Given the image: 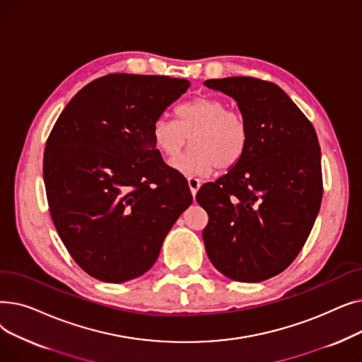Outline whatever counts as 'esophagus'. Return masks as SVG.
<instances>
[{
	"mask_svg": "<svg viewBox=\"0 0 362 362\" xmlns=\"http://www.w3.org/2000/svg\"><path fill=\"white\" fill-rule=\"evenodd\" d=\"M187 185H189V189H191V194H192V197H195V195H197V192H198V189L201 187V182H199V179L189 177V179H187Z\"/></svg>",
	"mask_w": 362,
	"mask_h": 362,
	"instance_id": "obj_1",
	"label": "esophagus"
}]
</instances>
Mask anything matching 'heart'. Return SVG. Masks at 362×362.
<instances>
[{
  "label": "heart",
  "mask_w": 362,
  "mask_h": 362,
  "mask_svg": "<svg viewBox=\"0 0 362 362\" xmlns=\"http://www.w3.org/2000/svg\"><path fill=\"white\" fill-rule=\"evenodd\" d=\"M177 122L160 117L152 124L156 148L167 158H175L192 136V149L171 165L189 177H204L214 168L229 170L248 146V126L242 114L227 108L213 97H197L176 108Z\"/></svg>",
  "instance_id": "b5f03b06"
}]
</instances>
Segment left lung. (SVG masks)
<instances>
[{
	"instance_id": "1",
	"label": "left lung",
	"mask_w": 362,
	"mask_h": 362,
	"mask_svg": "<svg viewBox=\"0 0 362 362\" xmlns=\"http://www.w3.org/2000/svg\"><path fill=\"white\" fill-rule=\"evenodd\" d=\"M232 97L248 126L242 158L197 195L206 211L208 258L236 281L257 283L284 269L305 245L322 198L317 133L289 95L255 78L210 79Z\"/></svg>"
}]
</instances>
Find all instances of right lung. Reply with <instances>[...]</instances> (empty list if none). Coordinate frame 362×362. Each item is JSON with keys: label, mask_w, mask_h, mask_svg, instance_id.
Masks as SVG:
<instances>
[{"label": "right lung", "mask_w": 362, "mask_h": 362, "mask_svg": "<svg viewBox=\"0 0 362 362\" xmlns=\"http://www.w3.org/2000/svg\"><path fill=\"white\" fill-rule=\"evenodd\" d=\"M189 81L114 73L74 95L44 152L49 213L89 276L123 283L156 264L192 195L158 157L152 124Z\"/></svg>", "instance_id": "1"}]
</instances>
